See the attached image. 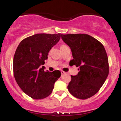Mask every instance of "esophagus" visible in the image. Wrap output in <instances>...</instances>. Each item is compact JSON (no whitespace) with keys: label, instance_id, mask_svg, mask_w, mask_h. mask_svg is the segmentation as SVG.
<instances>
[{"label":"esophagus","instance_id":"esophagus-1","mask_svg":"<svg viewBox=\"0 0 121 121\" xmlns=\"http://www.w3.org/2000/svg\"><path fill=\"white\" fill-rule=\"evenodd\" d=\"M64 73H64L63 71H61V75H63V74H64Z\"/></svg>","mask_w":121,"mask_h":121}]
</instances>
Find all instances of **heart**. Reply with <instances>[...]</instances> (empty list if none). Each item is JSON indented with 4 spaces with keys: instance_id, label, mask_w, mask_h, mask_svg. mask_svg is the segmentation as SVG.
Here are the masks:
<instances>
[{
    "instance_id": "b5f03b06",
    "label": "heart",
    "mask_w": 121,
    "mask_h": 121,
    "mask_svg": "<svg viewBox=\"0 0 121 121\" xmlns=\"http://www.w3.org/2000/svg\"><path fill=\"white\" fill-rule=\"evenodd\" d=\"M68 47V46H67L66 44H61L60 46V48L61 49V48H65V47Z\"/></svg>"
}]
</instances>
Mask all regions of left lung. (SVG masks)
<instances>
[{
  "mask_svg": "<svg viewBox=\"0 0 121 121\" xmlns=\"http://www.w3.org/2000/svg\"><path fill=\"white\" fill-rule=\"evenodd\" d=\"M61 39L70 47L73 59L69 65L79 67L68 90L76 98L85 99L94 95L105 81L109 74L108 58L103 45L86 34L61 35Z\"/></svg>",
  "mask_w": 121,
  "mask_h": 121,
  "instance_id": "left-lung-1",
  "label": "left lung"
}]
</instances>
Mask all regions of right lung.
<instances>
[{
	"mask_svg": "<svg viewBox=\"0 0 121 121\" xmlns=\"http://www.w3.org/2000/svg\"><path fill=\"white\" fill-rule=\"evenodd\" d=\"M61 34H36L25 38L18 46L13 58L14 78L22 90L35 99L52 94L54 83L61 76L59 70L44 71V60Z\"/></svg>",
	"mask_w": 121,
	"mask_h": 121,
	"instance_id": "1",
	"label": "right lung"
}]
</instances>
